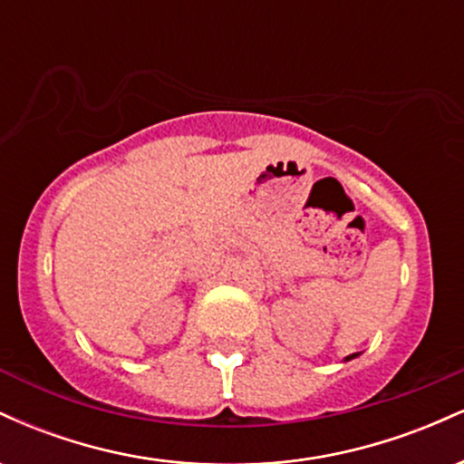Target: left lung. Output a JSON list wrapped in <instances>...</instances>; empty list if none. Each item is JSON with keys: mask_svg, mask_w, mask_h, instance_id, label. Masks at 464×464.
<instances>
[{"mask_svg": "<svg viewBox=\"0 0 464 464\" xmlns=\"http://www.w3.org/2000/svg\"><path fill=\"white\" fill-rule=\"evenodd\" d=\"M355 355H358V353H351V355H349V358H347V360H353V358H355Z\"/></svg>", "mask_w": 464, "mask_h": 464, "instance_id": "left-lung-1", "label": "left lung"}]
</instances>
